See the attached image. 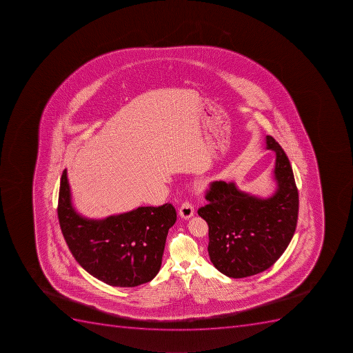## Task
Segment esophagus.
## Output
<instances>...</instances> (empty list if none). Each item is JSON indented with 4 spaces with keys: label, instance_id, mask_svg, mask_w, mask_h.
<instances>
[{
    "label": "esophagus",
    "instance_id": "34e87169",
    "mask_svg": "<svg viewBox=\"0 0 353 353\" xmlns=\"http://www.w3.org/2000/svg\"><path fill=\"white\" fill-rule=\"evenodd\" d=\"M179 214L183 219L191 218L194 214V207H193L192 203L189 201L183 202L180 207V210H179Z\"/></svg>",
    "mask_w": 353,
    "mask_h": 353
}]
</instances>
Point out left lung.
Returning a JSON list of instances; mask_svg holds the SVG:
<instances>
[{
  "label": "left lung",
  "mask_w": 353,
  "mask_h": 353,
  "mask_svg": "<svg viewBox=\"0 0 353 353\" xmlns=\"http://www.w3.org/2000/svg\"><path fill=\"white\" fill-rule=\"evenodd\" d=\"M275 193L263 199L243 192L234 182L214 181L198 210L209 225L208 252L220 273L243 279L268 270L293 238L299 216V191L288 155L274 137Z\"/></svg>",
  "instance_id": "left-lung-1"
}]
</instances>
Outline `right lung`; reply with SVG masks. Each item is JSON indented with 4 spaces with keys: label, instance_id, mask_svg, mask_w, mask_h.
I'll use <instances>...</instances> for the list:
<instances>
[{
    "label": "right lung",
    "instance_id": "right-lung-1",
    "mask_svg": "<svg viewBox=\"0 0 353 353\" xmlns=\"http://www.w3.org/2000/svg\"><path fill=\"white\" fill-rule=\"evenodd\" d=\"M58 218L65 243L87 273L110 286L135 288L159 273L166 236L176 221V212L171 203H165L139 207L105 219H87L72 207L65 170Z\"/></svg>",
    "mask_w": 353,
    "mask_h": 353
}]
</instances>
